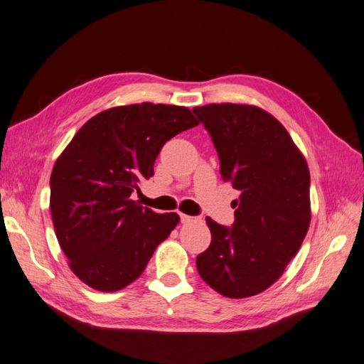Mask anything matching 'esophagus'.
<instances>
[{
  "label": "esophagus",
  "instance_id": "esophagus-1",
  "mask_svg": "<svg viewBox=\"0 0 364 364\" xmlns=\"http://www.w3.org/2000/svg\"><path fill=\"white\" fill-rule=\"evenodd\" d=\"M180 221L184 224V223H189V221H192V216H189V215H184V213H180Z\"/></svg>",
  "mask_w": 364,
  "mask_h": 364
}]
</instances>
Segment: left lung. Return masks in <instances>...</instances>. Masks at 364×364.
Wrapping results in <instances>:
<instances>
[{"label":"left lung","mask_w":364,"mask_h":364,"mask_svg":"<svg viewBox=\"0 0 364 364\" xmlns=\"http://www.w3.org/2000/svg\"><path fill=\"white\" fill-rule=\"evenodd\" d=\"M192 111L212 137L223 178L240 192L232 227L205 218L212 242L196 269L225 297L259 294L282 276L306 236L308 164L282 123L261 108L212 103Z\"/></svg>","instance_id":"8db88e82"}]
</instances>
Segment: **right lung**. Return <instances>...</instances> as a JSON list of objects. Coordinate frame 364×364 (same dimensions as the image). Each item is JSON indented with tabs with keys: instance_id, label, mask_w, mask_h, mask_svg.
<instances>
[{
	"instance_id": "add662e5",
	"label": "right lung",
	"mask_w": 364,
	"mask_h": 364,
	"mask_svg": "<svg viewBox=\"0 0 364 364\" xmlns=\"http://www.w3.org/2000/svg\"><path fill=\"white\" fill-rule=\"evenodd\" d=\"M200 122L184 107H116L91 117L56 160L50 210L70 268L99 291H119L146 268L178 224L131 200L164 143Z\"/></svg>"
}]
</instances>
